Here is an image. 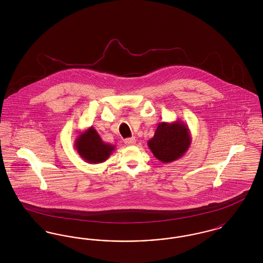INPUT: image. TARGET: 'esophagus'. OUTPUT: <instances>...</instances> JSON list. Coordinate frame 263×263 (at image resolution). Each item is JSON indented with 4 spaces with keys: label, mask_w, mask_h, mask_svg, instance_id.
<instances>
[{
    "label": "esophagus",
    "mask_w": 263,
    "mask_h": 263,
    "mask_svg": "<svg viewBox=\"0 0 263 263\" xmlns=\"http://www.w3.org/2000/svg\"><path fill=\"white\" fill-rule=\"evenodd\" d=\"M124 143H125L126 145H128V146H133V145L136 144V139L134 137L127 138V139L124 140Z\"/></svg>",
    "instance_id": "34e87169"
}]
</instances>
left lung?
I'll use <instances>...</instances> for the list:
<instances>
[{"mask_svg":"<svg viewBox=\"0 0 263 263\" xmlns=\"http://www.w3.org/2000/svg\"><path fill=\"white\" fill-rule=\"evenodd\" d=\"M191 141L190 130L185 123L178 120L172 123L161 122L154 137L148 141V147L159 161L172 163L187 152Z\"/></svg>","mask_w":263,"mask_h":263,"instance_id":"8db88e82","label":"left lung"}]
</instances>
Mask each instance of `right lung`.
I'll list each match as a JSON object with an SVG mask.
<instances>
[{"instance_id":"obj_1","label":"right lung","mask_w":263,"mask_h":263,"mask_svg":"<svg viewBox=\"0 0 263 263\" xmlns=\"http://www.w3.org/2000/svg\"><path fill=\"white\" fill-rule=\"evenodd\" d=\"M75 147L80 157L88 163L105 162L115 149L114 145L102 141L92 126L80 133L75 140Z\"/></svg>"}]
</instances>
